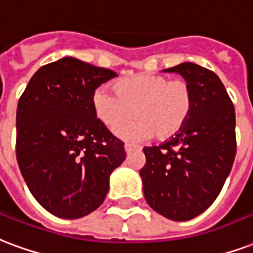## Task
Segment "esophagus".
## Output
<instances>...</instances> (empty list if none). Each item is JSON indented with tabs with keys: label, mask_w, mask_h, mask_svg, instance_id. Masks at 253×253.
Returning a JSON list of instances; mask_svg holds the SVG:
<instances>
[{
	"label": "esophagus",
	"mask_w": 253,
	"mask_h": 253,
	"mask_svg": "<svg viewBox=\"0 0 253 253\" xmlns=\"http://www.w3.org/2000/svg\"><path fill=\"white\" fill-rule=\"evenodd\" d=\"M135 149H138V146L131 145V143H126V145H125V150H126V153H130V151L135 150Z\"/></svg>",
	"instance_id": "34e87169"
}]
</instances>
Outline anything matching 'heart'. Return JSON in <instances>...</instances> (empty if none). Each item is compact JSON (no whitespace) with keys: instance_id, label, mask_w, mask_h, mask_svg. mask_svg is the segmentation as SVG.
<instances>
[{"instance_id":"1","label":"heart","mask_w":253,"mask_h":253,"mask_svg":"<svg viewBox=\"0 0 253 253\" xmlns=\"http://www.w3.org/2000/svg\"><path fill=\"white\" fill-rule=\"evenodd\" d=\"M114 89L99 87L92 95L95 115L110 130L132 117L136 119L117 134L126 141H145L154 136L166 141L177 135L193 110V91L184 79L139 74L119 80Z\"/></svg>"}]
</instances>
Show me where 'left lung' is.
I'll use <instances>...</instances> for the list:
<instances>
[{
  "instance_id": "1",
  "label": "left lung",
  "mask_w": 253,
  "mask_h": 253,
  "mask_svg": "<svg viewBox=\"0 0 253 253\" xmlns=\"http://www.w3.org/2000/svg\"><path fill=\"white\" fill-rule=\"evenodd\" d=\"M164 72L179 74L192 87L193 110L184 128L160 146L143 147V194L155 212L188 221L221 192L236 155L235 107L214 72L182 63Z\"/></svg>"
}]
</instances>
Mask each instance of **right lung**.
Listing matches in <instances>:
<instances>
[{
	"instance_id": "obj_1",
	"label": "right lung",
	"mask_w": 253,
	"mask_h": 253,
	"mask_svg": "<svg viewBox=\"0 0 253 253\" xmlns=\"http://www.w3.org/2000/svg\"><path fill=\"white\" fill-rule=\"evenodd\" d=\"M118 76L75 57L41 67L18 100L16 157L37 203L61 218H80L106 198L125 143L99 121L92 95Z\"/></svg>"
}]
</instances>
